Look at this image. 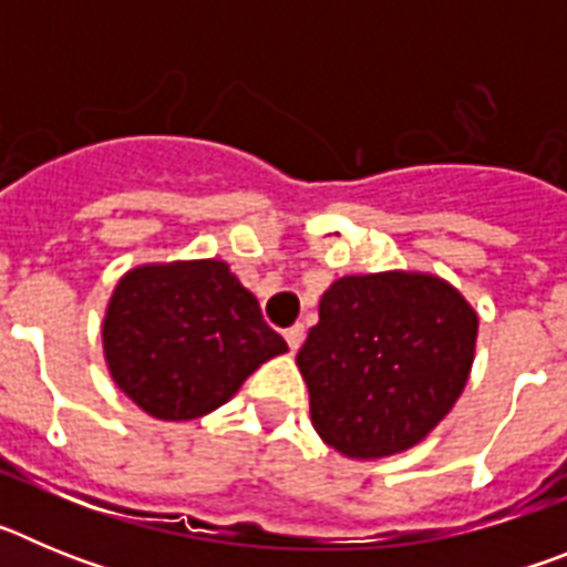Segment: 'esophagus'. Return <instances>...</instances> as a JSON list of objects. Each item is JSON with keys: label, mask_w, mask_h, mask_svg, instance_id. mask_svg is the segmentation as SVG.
<instances>
[{"label": "esophagus", "mask_w": 567, "mask_h": 567, "mask_svg": "<svg viewBox=\"0 0 567 567\" xmlns=\"http://www.w3.org/2000/svg\"><path fill=\"white\" fill-rule=\"evenodd\" d=\"M284 338H287L289 349H292V352H298L300 343H303V338H307V329H303V323H295V327H289L287 332H284Z\"/></svg>", "instance_id": "esophagus-1"}]
</instances>
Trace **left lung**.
Returning a JSON list of instances; mask_svg holds the SVG:
<instances>
[{
	"mask_svg": "<svg viewBox=\"0 0 567 567\" xmlns=\"http://www.w3.org/2000/svg\"><path fill=\"white\" fill-rule=\"evenodd\" d=\"M318 312L298 369L323 443L346 457H389L452 412L477 343V312L452 284L420 272L349 275L323 292Z\"/></svg>",
	"mask_w": 567,
	"mask_h": 567,
	"instance_id": "left-lung-1",
	"label": "left lung"
}]
</instances>
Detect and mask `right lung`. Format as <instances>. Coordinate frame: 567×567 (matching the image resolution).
<instances>
[{
    "label": "right lung",
    "mask_w": 567,
    "mask_h": 567,
    "mask_svg": "<svg viewBox=\"0 0 567 567\" xmlns=\"http://www.w3.org/2000/svg\"><path fill=\"white\" fill-rule=\"evenodd\" d=\"M102 340L115 385L158 420L204 417L264 360L287 352L224 260L127 272L110 298Z\"/></svg>",
    "instance_id": "right-lung-1"
}]
</instances>
